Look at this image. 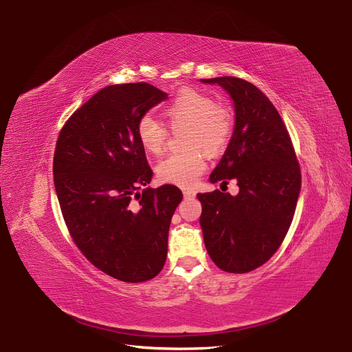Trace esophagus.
Wrapping results in <instances>:
<instances>
[{
	"label": "esophagus",
	"mask_w": 352,
	"mask_h": 352,
	"mask_svg": "<svg viewBox=\"0 0 352 352\" xmlns=\"http://www.w3.org/2000/svg\"><path fill=\"white\" fill-rule=\"evenodd\" d=\"M195 191H191V190H187V191H184V198L186 199H194L195 198Z\"/></svg>",
	"instance_id": "1"
}]
</instances>
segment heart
Returning <instances> with one entry per match:
<instances>
[{"mask_svg": "<svg viewBox=\"0 0 352 352\" xmlns=\"http://www.w3.org/2000/svg\"><path fill=\"white\" fill-rule=\"evenodd\" d=\"M164 114L173 125H187L186 151L174 153L157 166L158 178L181 188L194 187L207 168V151L218 153L228 144L234 129V114L228 105L215 102L206 92L184 88L165 104ZM137 137L145 151L161 154L166 129L153 116L145 114L137 124Z\"/></svg>", "mask_w": 352, "mask_h": 352, "instance_id": "heart-1", "label": "heart"}]
</instances>
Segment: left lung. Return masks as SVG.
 Instances as JSON below:
<instances>
[{"label": "left lung", "mask_w": 352, "mask_h": 352, "mask_svg": "<svg viewBox=\"0 0 352 352\" xmlns=\"http://www.w3.org/2000/svg\"><path fill=\"white\" fill-rule=\"evenodd\" d=\"M201 81L223 87L234 101V133L210 181L235 178L239 192L198 194L199 224L214 264L244 274L283 244L301 190L300 164L283 118L261 89L235 77Z\"/></svg>", "instance_id": "1"}]
</instances>
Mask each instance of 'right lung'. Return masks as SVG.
Masks as SVG:
<instances>
[{
  "instance_id": "right-lung-1",
  "label": "right lung",
  "mask_w": 352,
  "mask_h": 352,
  "mask_svg": "<svg viewBox=\"0 0 352 352\" xmlns=\"http://www.w3.org/2000/svg\"><path fill=\"white\" fill-rule=\"evenodd\" d=\"M166 98L146 82L105 87L68 118L55 145L54 186L74 243L92 265L124 283L160 274L182 199L170 184L138 192L153 170L137 124Z\"/></svg>"
}]
</instances>
